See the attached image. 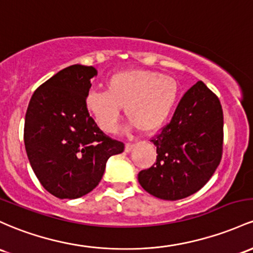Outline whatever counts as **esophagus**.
Instances as JSON below:
<instances>
[{
	"label": "esophagus",
	"instance_id": "obj_1",
	"mask_svg": "<svg viewBox=\"0 0 253 253\" xmlns=\"http://www.w3.org/2000/svg\"><path fill=\"white\" fill-rule=\"evenodd\" d=\"M133 146H134V144H133V143H127L126 146H125V151H126V152H131L132 149H133Z\"/></svg>",
	"mask_w": 253,
	"mask_h": 253
}]
</instances>
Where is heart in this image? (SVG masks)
<instances>
[{"label": "heart", "instance_id": "heart-1", "mask_svg": "<svg viewBox=\"0 0 253 253\" xmlns=\"http://www.w3.org/2000/svg\"><path fill=\"white\" fill-rule=\"evenodd\" d=\"M105 88L90 91L86 108L108 132L118 127L122 108L139 131H157L167 121L179 98L176 80L151 69L134 68L114 73L105 80Z\"/></svg>", "mask_w": 253, "mask_h": 253}]
</instances>
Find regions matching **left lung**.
Instances as JSON below:
<instances>
[{
    "label": "left lung",
    "instance_id": "left-lung-1",
    "mask_svg": "<svg viewBox=\"0 0 253 253\" xmlns=\"http://www.w3.org/2000/svg\"><path fill=\"white\" fill-rule=\"evenodd\" d=\"M156 162L138 174L141 187L160 199L196 193L218 167L223 152V112L218 97L196 83L182 96L169 124L151 139Z\"/></svg>",
    "mask_w": 253,
    "mask_h": 253
}]
</instances>
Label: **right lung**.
<instances>
[{
	"mask_svg": "<svg viewBox=\"0 0 253 253\" xmlns=\"http://www.w3.org/2000/svg\"><path fill=\"white\" fill-rule=\"evenodd\" d=\"M92 66L62 69L35 91L25 116L24 141L40 182L60 199L91 192L105 163L125 150L122 141L103 133L86 108Z\"/></svg>",
	"mask_w": 253,
	"mask_h": 253,
	"instance_id": "obj_1",
	"label": "right lung"
}]
</instances>
